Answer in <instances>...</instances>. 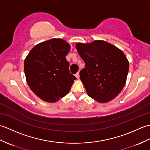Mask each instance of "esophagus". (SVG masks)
I'll use <instances>...</instances> for the list:
<instances>
[{
  "label": "esophagus",
  "mask_w": 150,
  "mask_h": 150,
  "mask_svg": "<svg viewBox=\"0 0 150 150\" xmlns=\"http://www.w3.org/2000/svg\"><path fill=\"white\" fill-rule=\"evenodd\" d=\"M75 77H76V78H77V79H79V77H80V75H79V72L76 73V74H75Z\"/></svg>",
  "instance_id": "obj_1"
}]
</instances>
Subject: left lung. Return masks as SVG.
<instances>
[{
	"mask_svg": "<svg viewBox=\"0 0 150 150\" xmlns=\"http://www.w3.org/2000/svg\"><path fill=\"white\" fill-rule=\"evenodd\" d=\"M86 68L80 79L88 96L100 103L114 99L126 84L129 62L122 51L104 40L76 44Z\"/></svg>",
	"mask_w": 150,
	"mask_h": 150,
	"instance_id": "obj_1",
	"label": "left lung"
}]
</instances>
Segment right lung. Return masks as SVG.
<instances>
[{"label":"right lung","mask_w":150,"mask_h":150,"mask_svg":"<svg viewBox=\"0 0 150 150\" xmlns=\"http://www.w3.org/2000/svg\"><path fill=\"white\" fill-rule=\"evenodd\" d=\"M70 48L64 40L52 39L35 46L25 59L27 83L42 100L55 103L69 93L76 79L66 59Z\"/></svg>","instance_id":"add662e5"}]
</instances>
